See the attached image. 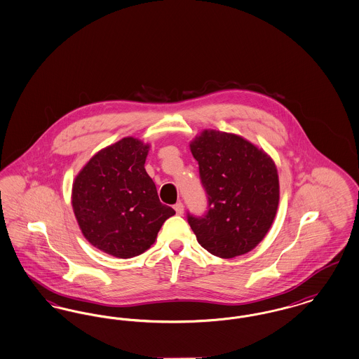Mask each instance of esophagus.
<instances>
[{
    "label": "esophagus",
    "mask_w": 359,
    "mask_h": 359,
    "mask_svg": "<svg viewBox=\"0 0 359 359\" xmlns=\"http://www.w3.org/2000/svg\"><path fill=\"white\" fill-rule=\"evenodd\" d=\"M175 211H176V214L177 215H183V212H184V205H183V203H177V204H175Z\"/></svg>",
    "instance_id": "34e87169"
}]
</instances>
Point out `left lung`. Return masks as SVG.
<instances>
[{"mask_svg": "<svg viewBox=\"0 0 359 359\" xmlns=\"http://www.w3.org/2000/svg\"><path fill=\"white\" fill-rule=\"evenodd\" d=\"M210 210L188 223L204 250L232 259L252 251L271 229L279 204L273 158L236 133L204 129L189 142Z\"/></svg>", "mask_w": 359, "mask_h": 359, "instance_id": "1", "label": "left lung"}]
</instances>
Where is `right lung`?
<instances>
[{"mask_svg":"<svg viewBox=\"0 0 359 359\" xmlns=\"http://www.w3.org/2000/svg\"><path fill=\"white\" fill-rule=\"evenodd\" d=\"M149 148L137 137H123L96 152L73 180V212L84 238L116 258L143 254L175 215L158 201L144 168Z\"/></svg>","mask_w":359,"mask_h":359,"instance_id":"obj_1","label":"right lung"}]
</instances>
